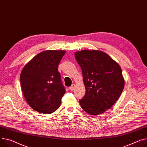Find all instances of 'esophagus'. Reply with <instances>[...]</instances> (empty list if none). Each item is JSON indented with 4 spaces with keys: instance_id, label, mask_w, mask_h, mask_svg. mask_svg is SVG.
Listing matches in <instances>:
<instances>
[{
    "instance_id": "1",
    "label": "esophagus",
    "mask_w": 147,
    "mask_h": 147,
    "mask_svg": "<svg viewBox=\"0 0 147 147\" xmlns=\"http://www.w3.org/2000/svg\"><path fill=\"white\" fill-rule=\"evenodd\" d=\"M75 87H76V84H73L69 87V89H70L71 91H73V90H74Z\"/></svg>"
}]
</instances>
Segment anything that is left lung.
<instances>
[{
  "label": "left lung",
  "mask_w": 147,
  "mask_h": 147,
  "mask_svg": "<svg viewBox=\"0 0 147 147\" xmlns=\"http://www.w3.org/2000/svg\"><path fill=\"white\" fill-rule=\"evenodd\" d=\"M80 66L86 93L79 100L82 108L90 115H99L118 100L125 86L118 63L99 50H84L75 53Z\"/></svg>",
  "instance_id": "8db88e82"
}]
</instances>
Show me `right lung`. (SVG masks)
I'll list each match as a JSON object with an SVG mask.
<instances>
[{"mask_svg": "<svg viewBox=\"0 0 147 147\" xmlns=\"http://www.w3.org/2000/svg\"><path fill=\"white\" fill-rule=\"evenodd\" d=\"M64 50H46L35 56L23 68L20 75L24 96L36 112L49 114L57 111L65 93L58 65Z\"/></svg>", "mask_w": 147, "mask_h": 147, "instance_id": "1", "label": "right lung"}]
</instances>
